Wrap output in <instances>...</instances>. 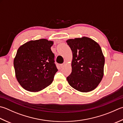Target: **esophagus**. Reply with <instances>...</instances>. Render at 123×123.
Wrapping results in <instances>:
<instances>
[{
    "label": "esophagus",
    "instance_id": "34e87169",
    "mask_svg": "<svg viewBox=\"0 0 123 123\" xmlns=\"http://www.w3.org/2000/svg\"><path fill=\"white\" fill-rule=\"evenodd\" d=\"M65 65H66V63H62V64H61V65H60V67H61V68H63V67H64V66Z\"/></svg>",
    "mask_w": 123,
    "mask_h": 123
}]
</instances>
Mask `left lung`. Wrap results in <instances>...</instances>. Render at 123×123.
Listing matches in <instances>:
<instances>
[{"instance_id":"obj_1","label":"left lung","mask_w":123,"mask_h":123,"mask_svg":"<svg viewBox=\"0 0 123 123\" xmlns=\"http://www.w3.org/2000/svg\"><path fill=\"white\" fill-rule=\"evenodd\" d=\"M67 43L73 53L72 71L67 81L80 92L93 91L103 76L105 60L100 45L86 37L68 39Z\"/></svg>"}]
</instances>
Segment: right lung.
Masks as SVG:
<instances>
[{"instance_id":"obj_1","label":"right lung","mask_w":123,"mask_h":123,"mask_svg":"<svg viewBox=\"0 0 123 123\" xmlns=\"http://www.w3.org/2000/svg\"><path fill=\"white\" fill-rule=\"evenodd\" d=\"M53 44L52 41L41 39L29 41L18 48L14 67L17 80L25 90L38 92L52 84L58 70L50 49Z\"/></svg>"}]
</instances>
